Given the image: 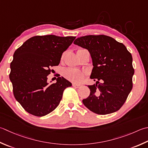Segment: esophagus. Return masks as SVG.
Returning a JSON list of instances; mask_svg holds the SVG:
<instances>
[{
	"label": "esophagus",
	"mask_w": 148,
	"mask_h": 148,
	"mask_svg": "<svg viewBox=\"0 0 148 148\" xmlns=\"http://www.w3.org/2000/svg\"><path fill=\"white\" fill-rule=\"evenodd\" d=\"M72 86H73L74 88H79L80 86H81V85H77V84H75V83H73V84H72Z\"/></svg>",
	"instance_id": "1"
}]
</instances>
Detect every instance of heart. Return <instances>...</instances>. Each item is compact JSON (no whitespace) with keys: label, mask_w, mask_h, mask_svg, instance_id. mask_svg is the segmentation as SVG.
<instances>
[{"label":"heart","mask_w":148,"mask_h":148,"mask_svg":"<svg viewBox=\"0 0 148 148\" xmlns=\"http://www.w3.org/2000/svg\"><path fill=\"white\" fill-rule=\"evenodd\" d=\"M63 76L66 79L74 83H80L84 77V75L82 71L74 68L65 69L63 72Z\"/></svg>","instance_id":"b5f03b06"}]
</instances>
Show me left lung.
<instances>
[{"instance_id": "8db88e82", "label": "left lung", "mask_w": 148, "mask_h": 148, "mask_svg": "<svg viewBox=\"0 0 148 148\" xmlns=\"http://www.w3.org/2000/svg\"><path fill=\"white\" fill-rule=\"evenodd\" d=\"M74 43L89 51L94 66L90 78L96 82L88 85L90 94L83 100L84 105L97 114L117 112L133 87L131 53L122 43L103 34L77 38Z\"/></svg>"}]
</instances>
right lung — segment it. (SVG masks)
<instances>
[{
	"label": "right lung",
	"instance_id": "1",
	"mask_svg": "<svg viewBox=\"0 0 148 148\" xmlns=\"http://www.w3.org/2000/svg\"><path fill=\"white\" fill-rule=\"evenodd\" d=\"M75 36L56 35L30 38L18 48L10 64V79L14 96L26 112L42 117L58 106L64 90L72 83L63 77L49 85L51 67L59 65L63 52Z\"/></svg>",
	"mask_w": 148,
	"mask_h": 148
}]
</instances>
